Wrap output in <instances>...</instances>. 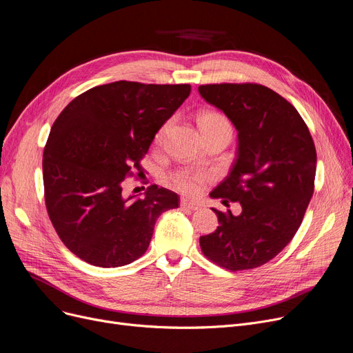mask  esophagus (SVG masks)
<instances>
[{"mask_svg": "<svg viewBox=\"0 0 353 353\" xmlns=\"http://www.w3.org/2000/svg\"><path fill=\"white\" fill-rule=\"evenodd\" d=\"M180 206H181V209H188V210H197L199 209V205L196 202H190V201H188V199H181Z\"/></svg>", "mask_w": 353, "mask_h": 353, "instance_id": "obj_1", "label": "esophagus"}]
</instances>
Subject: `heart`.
Listing matches in <instances>:
<instances>
[{
	"mask_svg": "<svg viewBox=\"0 0 353 353\" xmlns=\"http://www.w3.org/2000/svg\"><path fill=\"white\" fill-rule=\"evenodd\" d=\"M199 127H201L202 134L203 132H209V131H214V130H226L232 132V127L229 119L216 111H205L197 118ZM168 122L164 124L156 134V144H160L163 141V137L167 131ZM212 179V176L206 172H201V170H180L174 174L170 176V183L173 185V188H176L179 192L186 193L190 196H196L202 192L205 183H208Z\"/></svg>",
	"mask_w": 353,
	"mask_h": 353,
	"instance_id": "b5f03b06",
	"label": "heart"
}]
</instances>
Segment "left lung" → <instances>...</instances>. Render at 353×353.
<instances>
[{
    "instance_id": "left-lung-1",
    "label": "left lung",
    "mask_w": 353,
    "mask_h": 353,
    "mask_svg": "<svg viewBox=\"0 0 353 353\" xmlns=\"http://www.w3.org/2000/svg\"><path fill=\"white\" fill-rule=\"evenodd\" d=\"M199 94L238 131L234 165L210 196L242 206L238 216L213 209L219 226L199 242L219 267L252 270L280 254L301 225L314 192V143L294 106L267 86L213 83Z\"/></svg>"
}]
</instances>
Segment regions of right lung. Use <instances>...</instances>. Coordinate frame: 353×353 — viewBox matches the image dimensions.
I'll return each mask as SVG.
<instances>
[{"label": "right lung", "mask_w": 353, "mask_h": 353, "mask_svg": "<svg viewBox=\"0 0 353 353\" xmlns=\"http://www.w3.org/2000/svg\"><path fill=\"white\" fill-rule=\"evenodd\" d=\"M190 89L118 81L83 92L56 118L43 152L46 209L85 263L131 264L147 251L160 214L179 208V196L157 185L144 197H124L122 181L143 173L154 135Z\"/></svg>", "instance_id": "1"}]
</instances>
